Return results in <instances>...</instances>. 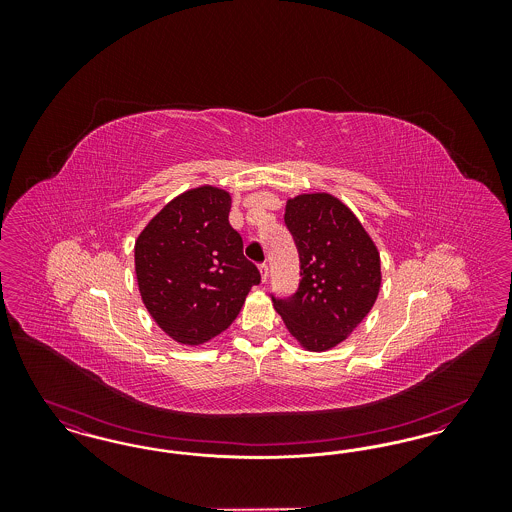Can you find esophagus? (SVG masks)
Wrapping results in <instances>:
<instances>
[{"label":"esophagus","instance_id":"esophagus-1","mask_svg":"<svg viewBox=\"0 0 512 512\" xmlns=\"http://www.w3.org/2000/svg\"><path fill=\"white\" fill-rule=\"evenodd\" d=\"M259 274H261V280H263V282H267L268 265H265V263H263V265H259Z\"/></svg>","mask_w":512,"mask_h":512}]
</instances>
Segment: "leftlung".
I'll return each mask as SVG.
<instances>
[{
	"mask_svg": "<svg viewBox=\"0 0 512 512\" xmlns=\"http://www.w3.org/2000/svg\"><path fill=\"white\" fill-rule=\"evenodd\" d=\"M286 226L299 251L301 282L276 313L307 351H328L370 313L382 284L380 253L361 220L326 192L286 201Z\"/></svg>",
	"mask_w": 512,
	"mask_h": 512,
	"instance_id": "left-lung-1",
	"label": "left lung"
}]
</instances>
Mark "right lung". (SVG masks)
<instances>
[{
  "instance_id": "obj_1",
  "label": "right lung",
  "mask_w": 512,
  "mask_h": 512,
  "mask_svg": "<svg viewBox=\"0 0 512 512\" xmlns=\"http://www.w3.org/2000/svg\"><path fill=\"white\" fill-rule=\"evenodd\" d=\"M232 197L199 186L169 201L147 222L134 245L142 301L159 328L182 345L224 332L244 307L261 274L244 257L230 226Z\"/></svg>"
}]
</instances>
